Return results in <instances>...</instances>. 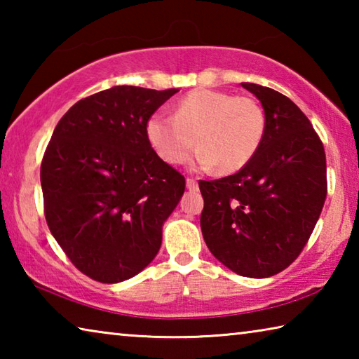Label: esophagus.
Listing matches in <instances>:
<instances>
[{"instance_id":"34e87169","label":"esophagus","mask_w":359,"mask_h":359,"mask_svg":"<svg viewBox=\"0 0 359 359\" xmlns=\"http://www.w3.org/2000/svg\"><path fill=\"white\" fill-rule=\"evenodd\" d=\"M187 188L190 191H196L198 190V182L194 179H187Z\"/></svg>"}]
</instances>
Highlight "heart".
I'll list each match as a JSON object with an SVG mask.
<instances>
[{
	"instance_id": "1",
	"label": "heart",
	"mask_w": 359,
	"mask_h": 359,
	"mask_svg": "<svg viewBox=\"0 0 359 359\" xmlns=\"http://www.w3.org/2000/svg\"><path fill=\"white\" fill-rule=\"evenodd\" d=\"M266 131L264 112L247 96L198 88L175 106V114L156 111L147 118L145 136L155 154L168 165H182L196 142L201 145L193 166L236 172L257 154Z\"/></svg>"
}]
</instances>
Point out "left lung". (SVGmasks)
<instances>
[{"label":"left lung","mask_w":359,"mask_h":359,"mask_svg":"<svg viewBox=\"0 0 359 359\" xmlns=\"http://www.w3.org/2000/svg\"><path fill=\"white\" fill-rule=\"evenodd\" d=\"M266 131L239 172L201 180V231L210 253L236 274L266 278L299 257L326 199L325 149L312 123L287 96L258 83Z\"/></svg>","instance_id":"8db88e82"}]
</instances>
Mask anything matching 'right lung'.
I'll return each instance as SVG.
<instances>
[{"label": "right lung", "instance_id": "obj_1", "mask_svg": "<svg viewBox=\"0 0 359 359\" xmlns=\"http://www.w3.org/2000/svg\"><path fill=\"white\" fill-rule=\"evenodd\" d=\"M177 88L117 85L77 101L42 158L48 229L79 271L118 283L145 269L185 179L158 156L145 123Z\"/></svg>", "mask_w": 359, "mask_h": 359}]
</instances>
